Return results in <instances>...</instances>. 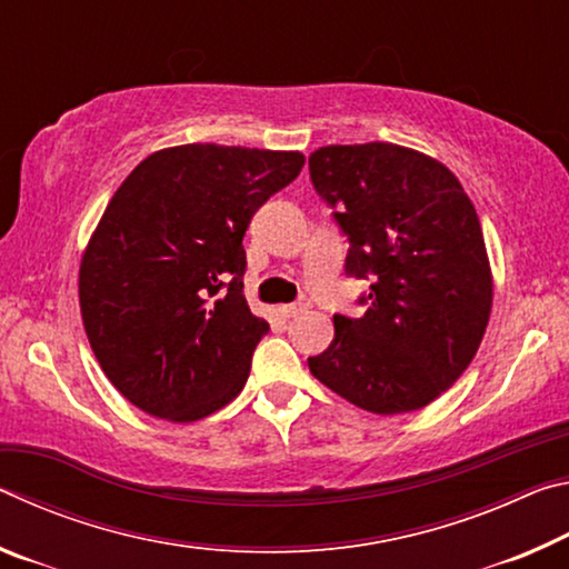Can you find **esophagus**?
<instances>
[{
  "label": "esophagus",
  "mask_w": 569,
  "mask_h": 569,
  "mask_svg": "<svg viewBox=\"0 0 569 569\" xmlns=\"http://www.w3.org/2000/svg\"><path fill=\"white\" fill-rule=\"evenodd\" d=\"M308 306H311V303H308L306 298H301V301H296V303H286V306H281V308H278V311H281V313L286 316V319H293V316L303 313Z\"/></svg>",
  "instance_id": "34e87169"
}]
</instances>
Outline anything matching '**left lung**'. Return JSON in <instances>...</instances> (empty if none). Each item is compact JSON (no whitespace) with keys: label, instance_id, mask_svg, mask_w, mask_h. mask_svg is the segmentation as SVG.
Returning <instances> with one entry per match:
<instances>
[{"label":"left lung","instance_id":"left-lung-1","mask_svg":"<svg viewBox=\"0 0 569 569\" xmlns=\"http://www.w3.org/2000/svg\"><path fill=\"white\" fill-rule=\"evenodd\" d=\"M308 170L349 238L346 276L369 283L366 313H336L308 369L381 417L427 407L475 359L492 311L475 206L439 160L391 142L319 148Z\"/></svg>","mask_w":569,"mask_h":569}]
</instances>
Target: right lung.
I'll use <instances>...</instances> for the list:
<instances>
[{"instance_id":"obj_1","label":"right lung","mask_w":569,"mask_h":569,"mask_svg":"<svg viewBox=\"0 0 569 569\" xmlns=\"http://www.w3.org/2000/svg\"><path fill=\"white\" fill-rule=\"evenodd\" d=\"M306 158L228 146L152 152L104 208L80 266L82 323L134 407L198 421L243 391L268 323L243 296V236Z\"/></svg>"}]
</instances>
